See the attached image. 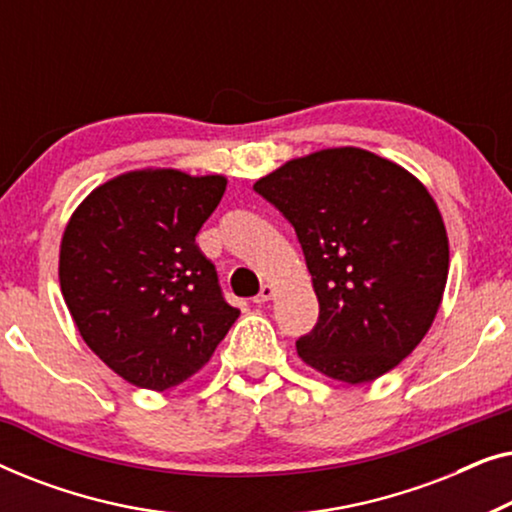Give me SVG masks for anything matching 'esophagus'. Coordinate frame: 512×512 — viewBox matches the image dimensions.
<instances>
[{
  "mask_svg": "<svg viewBox=\"0 0 512 512\" xmlns=\"http://www.w3.org/2000/svg\"><path fill=\"white\" fill-rule=\"evenodd\" d=\"M272 296H275V286H272V284H263V286H261V293H258V296L254 298V303L263 305V303H268V300H272Z\"/></svg>",
  "mask_w": 512,
  "mask_h": 512,
  "instance_id": "34e87169",
  "label": "esophagus"
}]
</instances>
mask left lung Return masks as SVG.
<instances>
[{
	"instance_id": "obj_1",
	"label": "left lung",
	"mask_w": 512,
	"mask_h": 512,
	"mask_svg": "<svg viewBox=\"0 0 512 512\" xmlns=\"http://www.w3.org/2000/svg\"><path fill=\"white\" fill-rule=\"evenodd\" d=\"M254 188L296 228L319 300L300 359L347 384L396 368L429 333L450 270L426 186L377 153L338 146L293 158Z\"/></svg>"
}]
</instances>
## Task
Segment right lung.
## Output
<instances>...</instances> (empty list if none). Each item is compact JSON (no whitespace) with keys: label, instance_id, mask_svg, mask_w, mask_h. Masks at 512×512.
<instances>
[{"label":"right lung","instance_id":"1","mask_svg":"<svg viewBox=\"0 0 512 512\" xmlns=\"http://www.w3.org/2000/svg\"><path fill=\"white\" fill-rule=\"evenodd\" d=\"M221 174L146 167L104 181L60 242V289L81 338L135 387L165 391L212 359L240 310L195 235L226 193Z\"/></svg>","mask_w":512,"mask_h":512}]
</instances>
